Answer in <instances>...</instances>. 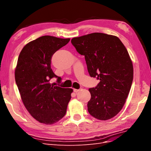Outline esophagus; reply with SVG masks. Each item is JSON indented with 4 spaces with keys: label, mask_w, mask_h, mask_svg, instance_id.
<instances>
[{
    "label": "esophagus",
    "mask_w": 151,
    "mask_h": 151,
    "mask_svg": "<svg viewBox=\"0 0 151 151\" xmlns=\"http://www.w3.org/2000/svg\"><path fill=\"white\" fill-rule=\"evenodd\" d=\"M80 91V89H74V92L76 93H77V92H79V91Z\"/></svg>",
    "instance_id": "esophagus-1"
}]
</instances>
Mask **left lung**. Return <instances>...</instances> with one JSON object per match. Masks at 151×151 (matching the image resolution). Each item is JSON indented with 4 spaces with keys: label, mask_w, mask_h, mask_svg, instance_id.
I'll list each match as a JSON object with an SVG mask.
<instances>
[{
    "label": "left lung",
    "mask_w": 151,
    "mask_h": 151,
    "mask_svg": "<svg viewBox=\"0 0 151 151\" xmlns=\"http://www.w3.org/2000/svg\"><path fill=\"white\" fill-rule=\"evenodd\" d=\"M71 43L84 55L90 76L100 81L89 89V114L100 120L111 119L124 106L133 81L134 68L127 50L117 36L101 33L73 38Z\"/></svg>",
    "instance_id": "8db88e82"
}]
</instances>
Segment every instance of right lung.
<instances>
[{"instance_id": "1", "label": "right lung", "mask_w": 151, "mask_h": 151, "mask_svg": "<svg viewBox=\"0 0 151 151\" xmlns=\"http://www.w3.org/2000/svg\"><path fill=\"white\" fill-rule=\"evenodd\" d=\"M70 38L43 36L26 44L18 57L15 80L21 99L35 120L52 125L65 116L71 99V88H62L50 84L57 77L51 68V59L58 50L66 45Z\"/></svg>"}]
</instances>
